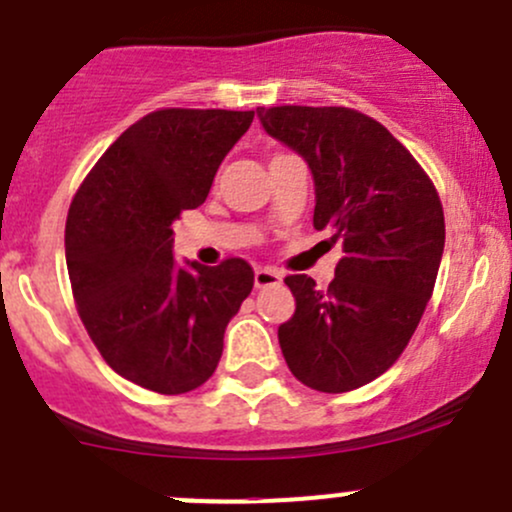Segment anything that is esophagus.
Instances as JSON below:
<instances>
[{"label": "esophagus", "mask_w": 512, "mask_h": 512, "mask_svg": "<svg viewBox=\"0 0 512 512\" xmlns=\"http://www.w3.org/2000/svg\"><path fill=\"white\" fill-rule=\"evenodd\" d=\"M280 280H283V275L272 267H257L255 270V288H270V285H278Z\"/></svg>", "instance_id": "obj_1"}]
</instances>
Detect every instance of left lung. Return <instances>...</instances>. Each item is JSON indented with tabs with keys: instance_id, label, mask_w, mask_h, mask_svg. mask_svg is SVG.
<instances>
[{
	"instance_id": "left-lung-1",
	"label": "left lung",
	"mask_w": 512,
	"mask_h": 512,
	"mask_svg": "<svg viewBox=\"0 0 512 512\" xmlns=\"http://www.w3.org/2000/svg\"><path fill=\"white\" fill-rule=\"evenodd\" d=\"M257 116L308 161L313 227L343 240L328 290L285 278L295 298L278 328L285 364L315 391H353L396 364L422 321L444 250L442 202L419 161L366 113L278 105Z\"/></svg>"
}]
</instances>
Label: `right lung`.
<instances>
[{
	"label": "right lung",
	"instance_id": "obj_1",
	"mask_svg": "<svg viewBox=\"0 0 512 512\" xmlns=\"http://www.w3.org/2000/svg\"><path fill=\"white\" fill-rule=\"evenodd\" d=\"M252 118L148 113L108 146L70 204L65 260L80 321L105 364L156 394H186L214 374L224 328L255 283L242 257L184 270L171 255V224L207 199Z\"/></svg>",
	"mask_w": 512,
	"mask_h": 512
}]
</instances>
